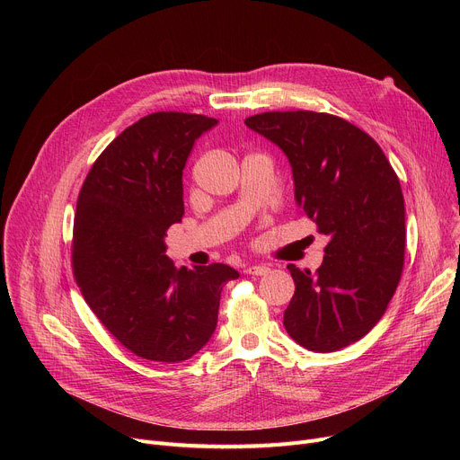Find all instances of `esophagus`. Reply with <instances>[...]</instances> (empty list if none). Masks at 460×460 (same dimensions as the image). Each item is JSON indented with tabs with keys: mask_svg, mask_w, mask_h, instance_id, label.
I'll return each instance as SVG.
<instances>
[{
	"mask_svg": "<svg viewBox=\"0 0 460 460\" xmlns=\"http://www.w3.org/2000/svg\"><path fill=\"white\" fill-rule=\"evenodd\" d=\"M247 275H252V277H266L271 273V270L268 266H249L245 270Z\"/></svg>",
	"mask_w": 460,
	"mask_h": 460,
	"instance_id": "esophagus-1",
	"label": "esophagus"
}]
</instances>
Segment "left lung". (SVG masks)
I'll use <instances>...</instances> for the list:
<instances>
[{
    "mask_svg": "<svg viewBox=\"0 0 460 460\" xmlns=\"http://www.w3.org/2000/svg\"><path fill=\"white\" fill-rule=\"evenodd\" d=\"M245 125L286 153L296 204L330 236L314 273L288 266L296 288L284 311L286 330L311 351L346 348L373 330L402 277L399 176L367 133L335 114L273 111Z\"/></svg>",
    "mask_w": 460,
    "mask_h": 460,
    "instance_id": "1",
    "label": "left lung"
}]
</instances>
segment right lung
<instances>
[{
    "instance_id": "1",
    "label": "right lung",
    "mask_w": 460,
    "mask_h": 460,
    "mask_svg": "<svg viewBox=\"0 0 460 460\" xmlns=\"http://www.w3.org/2000/svg\"><path fill=\"white\" fill-rule=\"evenodd\" d=\"M215 118L162 111L140 118L93 164L76 204L73 273L105 330L130 353L176 364L215 333L226 264L176 268L164 236L183 217V167Z\"/></svg>"
}]
</instances>
